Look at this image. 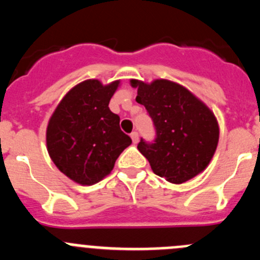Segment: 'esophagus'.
<instances>
[{"label":"esophagus","instance_id":"1","mask_svg":"<svg viewBox=\"0 0 260 260\" xmlns=\"http://www.w3.org/2000/svg\"><path fill=\"white\" fill-rule=\"evenodd\" d=\"M130 137H132L133 143H134V144H137L138 142H139V135H138L137 132H133L132 134H130Z\"/></svg>","mask_w":260,"mask_h":260}]
</instances>
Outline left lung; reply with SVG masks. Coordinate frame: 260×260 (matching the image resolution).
Instances as JSON below:
<instances>
[{"label": "left lung", "mask_w": 260, "mask_h": 260, "mask_svg": "<svg viewBox=\"0 0 260 260\" xmlns=\"http://www.w3.org/2000/svg\"><path fill=\"white\" fill-rule=\"evenodd\" d=\"M130 84L138 88L135 100L146 107L156 128L153 143L141 139L138 144L153 173L176 185L202 173L219 143V123L212 110L172 80L132 79Z\"/></svg>", "instance_id": "8db88e82"}]
</instances>
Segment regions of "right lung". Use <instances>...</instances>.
I'll return each mask as SVG.
<instances>
[{
  "label": "right lung",
  "instance_id": "obj_1",
  "mask_svg": "<svg viewBox=\"0 0 260 260\" xmlns=\"http://www.w3.org/2000/svg\"><path fill=\"white\" fill-rule=\"evenodd\" d=\"M118 86L119 80L109 84L84 80L63 96L49 118L48 153L59 171L79 185L102 181L132 144L119 128V117L108 107Z\"/></svg>",
  "mask_w": 260,
  "mask_h": 260
}]
</instances>
